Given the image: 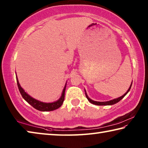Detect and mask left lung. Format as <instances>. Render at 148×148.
I'll use <instances>...</instances> for the list:
<instances>
[{
	"mask_svg": "<svg viewBox=\"0 0 148 148\" xmlns=\"http://www.w3.org/2000/svg\"><path fill=\"white\" fill-rule=\"evenodd\" d=\"M132 84V83H131V86H130V87H129V89L127 90V91L126 92H125V93L123 95H122L121 97H118V98L114 99L111 100V101H106V102H98V101H92V99H90L89 97H88V95H87V92H86V89H85V93H86V98L87 99V100H88V101H89L90 102H91V103L93 104H95V105H98V106H105V105H106H106H113V104H116V103H117V102H119L123 98V97L125 96V95H126L127 93H128L129 91H130V89H131V88Z\"/></svg>",
	"mask_w": 148,
	"mask_h": 148,
	"instance_id": "obj_1",
	"label": "left lung"
}]
</instances>
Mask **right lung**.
<instances>
[{
  "label": "right lung",
  "instance_id": "1",
  "mask_svg": "<svg viewBox=\"0 0 148 148\" xmlns=\"http://www.w3.org/2000/svg\"><path fill=\"white\" fill-rule=\"evenodd\" d=\"M16 80H17V86H18L19 91L20 92V93H21L22 97H23V98L25 100V101L28 102L30 105H31L32 107L34 108L35 109L39 110V111H42V112L53 111V110H56L61 107L62 103H63L66 83L65 84L63 90H62L61 97H60L57 101L53 102H44L40 101L38 100H36L34 98H32V97L30 96L28 93H27V92L25 91V90L22 88L21 86H20L18 79H17V75H16Z\"/></svg>",
  "mask_w": 148,
  "mask_h": 148
}]
</instances>
